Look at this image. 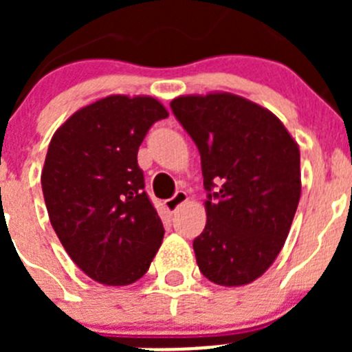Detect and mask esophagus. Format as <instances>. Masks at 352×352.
I'll use <instances>...</instances> for the list:
<instances>
[{
	"label": "esophagus",
	"mask_w": 352,
	"mask_h": 352,
	"mask_svg": "<svg viewBox=\"0 0 352 352\" xmlns=\"http://www.w3.org/2000/svg\"><path fill=\"white\" fill-rule=\"evenodd\" d=\"M186 201H188V195H186V192L178 190V192H176V194L173 195V197L167 199V201H166L167 211H170V213H174V211L178 210V208L182 206V204H185Z\"/></svg>",
	"instance_id": "1"
}]
</instances>
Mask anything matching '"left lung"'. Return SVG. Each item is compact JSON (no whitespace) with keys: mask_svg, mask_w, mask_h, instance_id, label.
Listing matches in <instances>:
<instances>
[{"mask_svg":"<svg viewBox=\"0 0 352 352\" xmlns=\"http://www.w3.org/2000/svg\"><path fill=\"white\" fill-rule=\"evenodd\" d=\"M170 109L197 146L208 192L199 270L213 284H250L280 254L296 213L298 142L272 111L232 93L178 96Z\"/></svg>","mask_w":352,"mask_h":352,"instance_id":"1","label":"left lung"}]
</instances>
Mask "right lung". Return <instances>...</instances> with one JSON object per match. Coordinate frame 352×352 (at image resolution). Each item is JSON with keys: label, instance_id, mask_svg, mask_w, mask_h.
<instances>
[{"label": "right lung", "instance_id": "1", "mask_svg": "<svg viewBox=\"0 0 352 352\" xmlns=\"http://www.w3.org/2000/svg\"><path fill=\"white\" fill-rule=\"evenodd\" d=\"M169 116L153 96L109 95L56 130L42 169L49 220L70 259L105 285L139 280L164 238L138 151Z\"/></svg>", "mask_w": 352, "mask_h": 352}]
</instances>
